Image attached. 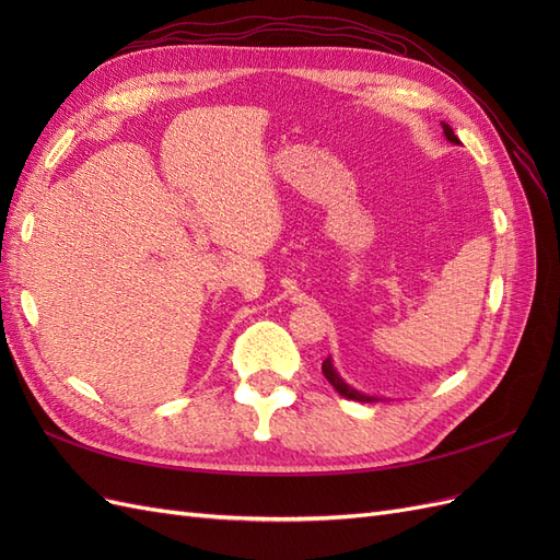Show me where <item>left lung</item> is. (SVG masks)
<instances>
[{
    "label": "left lung",
    "instance_id": "left-lung-1",
    "mask_svg": "<svg viewBox=\"0 0 560 560\" xmlns=\"http://www.w3.org/2000/svg\"><path fill=\"white\" fill-rule=\"evenodd\" d=\"M442 128H444V138H446L451 144H460V140H457V135L453 132V128H451L448 124H442ZM322 374L327 376V381L334 385L336 393L343 395L346 399H354V401H378V399H383V397H378V395H366V393H362V389H358V387H352L350 383H346L343 376L338 374V369L334 366V360H331V358H327L325 362H322Z\"/></svg>",
    "mask_w": 560,
    "mask_h": 560
}]
</instances>
